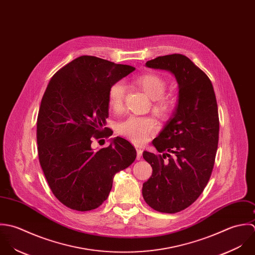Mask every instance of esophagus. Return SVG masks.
<instances>
[{"label":"esophagus","mask_w":255,"mask_h":255,"mask_svg":"<svg viewBox=\"0 0 255 255\" xmlns=\"http://www.w3.org/2000/svg\"><path fill=\"white\" fill-rule=\"evenodd\" d=\"M136 151H137V159L139 160V159H141V157H142V153H143V150L141 149V148H136Z\"/></svg>","instance_id":"34e87169"}]
</instances>
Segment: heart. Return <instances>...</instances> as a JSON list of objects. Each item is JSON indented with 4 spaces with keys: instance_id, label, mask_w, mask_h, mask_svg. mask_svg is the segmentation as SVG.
Instances as JSON below:
<instances>
[{
    "instance_id": "1",
    "label": "heart",
    "mask_w": 255,
    "mask_h": 255,
    "mask_svg": "<svg viewBox=\"0 0 255 255\" xmlns=\"http://www.w3.org/2000/svg\"><path fill=\"white\" fill-rule=\"evenodd\" d=\"M149 98L153 100V107L160 113L168 111L171 102L163 94L166 90L165 81L158 75L145 74L134 80ZM126 86L122 81L115 82L108 90L107 100L109 106L114 111H120L123 107ZM156 123L151 117L129 116L117 126L118 132L136 144H144L156 132Z\"/></svg>"
}]
</instances>
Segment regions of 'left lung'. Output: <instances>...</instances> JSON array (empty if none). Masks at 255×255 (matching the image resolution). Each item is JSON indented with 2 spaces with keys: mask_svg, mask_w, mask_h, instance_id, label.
<instances>
[{
  "mask_svg": "<svg viewBox=\"0 0 255 255\" xmlns=\"http://www.w3.org/2000/svg\"><path fill=\"white\" fill-rule=\"evenodd\" d=\"M146 67L171 73L178 86L175 108L152 142L162 153H143L153 167L143 197L153 210L172 214L195 202L210 179L219 142L218 105L210 79L186 56H159Z\"/></svg>",
  "mask_w": 255,
  "mask_h": 255,
  "instance_id": "8db88e82",
  "label": "left lung"
}]
</instances>
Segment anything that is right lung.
<instances>
[{"instance_id":"1","label":"right lung","mask_w":255,"mask_h":255,"mask_svg":"<svg viewBox=\"0 0 255 255\" xmlns=\"http://www.w3.org/2000/svg\"><path fill=\"white\" fill-rule=\"evenodd\" d=\"M133 71L129 65L81 56L60 69L46 88L37 117L39 162L53 194L70 209L100 207L114 175L137 156L134 146L121 137L110 139L106 148H92L94 138L112 135L103 129L109 88Z\"/></svg>"}]
</instances>
